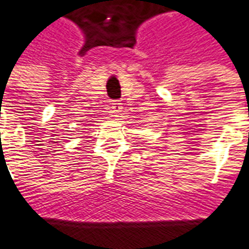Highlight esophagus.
<instances>
[{
  "mask_svg": "<svg viewBox=\"0 0 249 249\" xmlns=\"http://www.w3.org/2000/svg\"><path fill=\"white\" fill-rule=\"evenodd\" d=\"M110 108H112V113H113V116H119L123 107H121V104L120 103H112V107H110Z\"/></svg>",
  "mask_w": 249,
  "mask_h": 249,
  "instance_id": "obj_1",
  "label": "esophagus"
}]
</instances>
